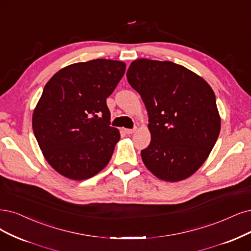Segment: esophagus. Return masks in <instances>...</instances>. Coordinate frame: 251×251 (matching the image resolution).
Segmentation results:
<instances>
[{"mask_svg": "<svg viewBox=\"0 0 251 251\" xmlns=\"http://www.w3.org/2000/svg\"><path fill=\"white\" fill-rule=\"evenodd\" d=\"M135 130H136V128H133V129H125V132H126L127 134H132V133L135 132Z\"/></svg>", "mask_w": 251, "mask_h": 251, "instance_id": "34e87169", "label": "esophagus"}]
</instances>
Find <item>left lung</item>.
Instances as JSON below:
<instances>
[{
	"label": "left lung",
	"instance_id": "obj_1",
	"mask_svg": "<svg viewBox=\"0 0 251 251\" xmlns=\"http://www.w3.org/2000/svg\"><path fill=\"white\" fill-rule=\"evenodd\" d=\"M149 116L151 142L142 150L157 178L177 182L196 173L220 132L215 94L205 79L170 61L138 59L127 71Z\"/></svg>",
	"mask_w": 251,
	"mask_h": 251
}]
</instances>
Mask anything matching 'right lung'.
<instances>
[{
	"label": "right lung",
	"mask_w": 251,
	"mask_h": 251,
	"mask_svg": "<svg viewBox=\"0 0 251 251\" xmlns=\"http://www.w3.org/2000/svg\"><path fill=\"white\" fill-rule=\"evenodd\" d=\"M123 62L97 59L61 69L46 83L33 114V131L45 159L72 180L103 170L120 140L106 98L123 77Z\"/></svg>",
	"instance_id": "obj_1"
}]
</instances>
